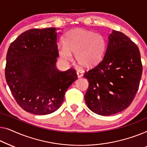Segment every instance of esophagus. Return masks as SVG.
<instances>
[{
    "label": "esophagus",
    "mask_w": 147,
    "mask_h": 147,
    "mask_svg": "<svg viewBox=\"0 0 147 147\" xmlns=\"http://www.w3.org/2000/svg\"><path fill=\"white\" fill-rule=\"evenodd\" d=\"M76 74H77L78 78H81L82 76V73H81V72L77 71V72H76Z\"/></svg>",
    "instance_id": "34e87169"
}]
</instances>
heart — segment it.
<instances>
[{
    "label": "heart",
    "mask_w": 147,
    "mask_h": 147,
    "mask_svg": "<svg viewBox=\"0 0 147 147\" xmlns=\"http://www.w3.org/2000/svg\"><path fill=\"white\" fill-rule=\"evenodd\" d=\"M64 45L58 47V53L66 61L73 60L75 54L76 61L82 67L91 69L102 61L107 48L104 37L94 32L74 28L68 32L63 39Z\"/></svg>",
    "instance_id": "obj_1"
}]
</instances>
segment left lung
I'll use <instances>...</instances> for the list:
<instances>
[{
	"mask_svg": "<svg viewBox=\"0 0 147 147\" xmlns=\"http://www.w3.org/2000/svg\"><path fill=\"white\" fill-rule=\"evenodd\" d=\"M142 65L139 49L123 32L113 30L102 61L86 71L88 90L84 99L96 114H116L131 105L141 78Z\"/></svg>",
	"mask_w": 147,
	"mask_h": 147,
	"instance_id": "obj_1",
	"label": "left lung"
}]
</instances>
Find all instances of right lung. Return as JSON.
Wrapping results in <instances>:
<instances>
[{"label":"right lung","mask_w":147,"mask_h":147,"mask_svg":"<svg viewBox=\"0 0 147 147\" xmlns=\"http://www.w3.org/2000/svg\"><path fill=\"white\" fill-rule=\"evenodd\" d=\"M56 28H32L19 35L7 54L5 78L16 102L26 112L45 115L59 109L77 79L76 71H60Z\"/></svg>","instance_id":"right-lung-1"}]
</instances>
